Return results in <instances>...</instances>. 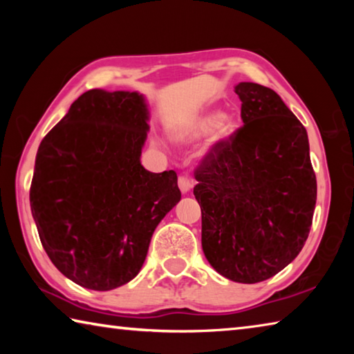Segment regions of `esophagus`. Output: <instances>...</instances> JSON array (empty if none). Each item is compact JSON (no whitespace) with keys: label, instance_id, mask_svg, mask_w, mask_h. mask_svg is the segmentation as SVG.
<instances>
[{"label":"esophagus","instance_id":"1","mask_svg":"<svg viewBox=\"0 0 354 354\" xmlns=\"http://www.w3.org/2000/svg\"><path fill=\"white\" fill-rule=\"evenodd\" d=\"M178 185H179V189H181L183 194H187V192H190L194 183H192V179L189 176L181 175L178 178Z\"/></svg>","mask_w":354,"mask_h":354}]
</instances>
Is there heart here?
<instances>
[{"mask_svg":"<svg viewBox=\"0 0 354 354\" xmlns=\"http://www.w3.org/2000/svg\"><path fill=\"white\" fill-rule=\"evenodd\" d=\"M212 129V142H221L231 137L237 129V118L232 113L206 111L173 131V139L187 143L205 136Z\"/></svg>","mask_w":354,"mask_h":354,"instance_id":"b5f03b06","label":"heart"}]
</instances>
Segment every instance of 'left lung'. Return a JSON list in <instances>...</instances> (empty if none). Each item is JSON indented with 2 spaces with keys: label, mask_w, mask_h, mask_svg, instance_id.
<instances>
[{
  "label": "left lung",
  "mask_w": 354,
  "mask_h": 354,
  "mask_svg": "<svg viewBox=\"0 0 354 354\" xmlns=\"http://www.w3.org/2000/svg\"><path fill=\"white\" fill-rule=\"evenodd\" d=\"M243 127L215 143L195 171L206 259L236 283L272 278L309 236L317 179L306 128L279 95L239 82Z\"/></svg>",
  "instance_id": "1"
}]
</instances>
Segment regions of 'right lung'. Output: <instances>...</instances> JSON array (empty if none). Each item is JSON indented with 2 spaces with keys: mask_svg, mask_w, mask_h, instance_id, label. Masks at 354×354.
Wrapping results in <instances>:
<instances>
[{
  "mask_svg": "<svg viewBox=\"0 0 354 354\" xmlns=\"http://www.w3.org/2000/svg\"><path fill=\"white\" fill-rule=\"evenodd\" d=\"M148 120L142 93L92 88L37 149L29 201L40 242L86 289L136 278L156 226L181 200L175 171L140 164Z\"/></svg>",
  "mask_w": 354,
  "mask_h": 354,
  "instance_id": "1",
  "label": "right lung"
}]
</instances>
